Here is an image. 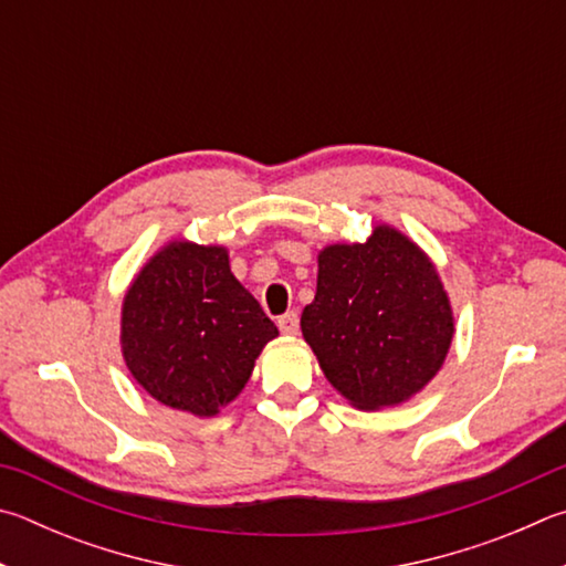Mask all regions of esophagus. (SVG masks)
Instances as JSON below:
<instances>
[{
  "mask_svg": "<svg viewBox=\"0 0 566 566\" xmlns=\"http://www.w3.org/2000/svg\"><path fill=\"white\" fill-rule=\"evenodd\" d=\"M280 332L286 334V336H296L300 334V316H296V312H286L284 316H280Z\"/></svg>",
  "mask_w": 566,
  "mask_h": 566,
  "instance_id": "1",
  "label": "esophagus"
}]
</instances>
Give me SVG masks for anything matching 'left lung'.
Returning a JSON list of instances; mask_svg holds the SVG:
<instances>
[{"mask_svg": "<svg viewBox=\"0 0 566 566\" xmlns=\"http://www.w3.org/2000/svg\"><path fill=\"white\" fill-rule=\"evenodd\" d=\"M316 262L302 334L326 381L361 410L420 394L443 368L455 334L433 260L394 224L378 222L366 242L326 244Z\"/></svg>", "mask_w": 566, "mask_h": 566, "instance_id": "8db88e82", "label": "left lung"}]
</instances>
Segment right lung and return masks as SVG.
Wrapping results in <instances>:
<instances>
[{"mask_svg":"<svg viewBox=\"0 0 566 566\" xmlns=\"http://www.w3.org/2000/svg\"><path fill=\"white\" fill-rule=\"evenodd\" d=\"M280 336L230 270L222 244L170 240L133 276L120 304V354L158 403L218 416Z\"/></svg>","mask_w":566,"mask_h":566,"instance_id":"1","label":"right lung"}]
</instances>
